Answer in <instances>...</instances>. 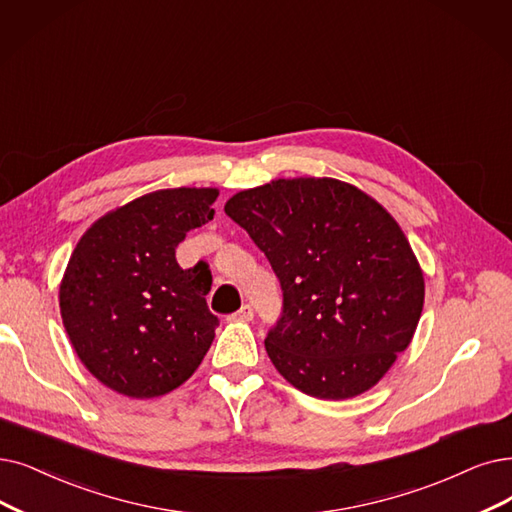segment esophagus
Listing matches in <instances>:
<instances>
[{"mask_svg": "<svg viewBox=\"0 0 512 512\" xmlns=\"http://www.w3.org/2000/svg\"><path fill=\"white\" fill-rule=\"evenodd\" d=\"M229 319H231V321H239V323H248V321L254 319V309H252L250 304H243L241 309H239L237 313H233Z\"/></svg>", "mask_w": 512, "mask_h": 512, "instance_id": "1", "label": "esophagus"}]
</instances>
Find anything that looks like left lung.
Wrapping results in <instances>:
<instances>
[{
  "instance_id": "1",
  "label": "left lung",
  "mask_w": 512,
  "mask_h": 512,
  "mask_svg": "<svg viewBox=\"0 0 512 512\" xmlns=\"http://www.w3.org/2000/svg\"><path fill=\"white\" fill-rule=\"evenodd\" d=\"M224 212L269 258L283 313L264 346L277 372L317 399L376 386L410 346L424 275L380 203L336 178H277L235 193Z\"/></svg>"
}]
</instances>
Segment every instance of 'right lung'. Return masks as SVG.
Masks as SVG:
<instances>
[{
    "label": "right lung",
    "mask_w": 512,
    "mask_h": 512,
    "mask_svg": "<svg viewBox=\"0 0 512 512\" xmlns=\"http://www.w3.org/2000/svg\"><path fill=\"white\" fill-rule=\"evenodd\" d=\"M218 189H161L100 216L69 258L58 302L79 361L111 391L161 397L206 357L218 317L206 267L180 269L178 243L214 218Z\"/></svg>",
    "instance_id": "add662e5"
}]
</instances>
